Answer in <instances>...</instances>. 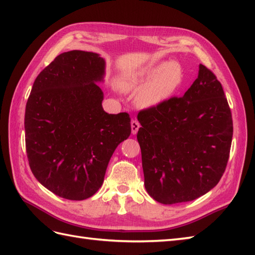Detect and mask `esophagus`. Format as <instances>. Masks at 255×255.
Here are the masks:
<instances>
[{
    "label": "esophagus",
    "instance_id": "esophagus-1",
    "mask_svg": "<svg viewBox=\"0 0 255 255\" xmlns=\"http://www.w3.org/2000/svg\"><path fill=\"white\" fill-rule=\"evenodd\" d=\"M140 128V124L138 121H132L131 122V132L132 134H136Z\"/></svg>",
    "mask_w": 255,
    "mask_h": 255
}]
</instances>
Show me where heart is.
<instances>
[{
	"label": "heart",
	"mask_w": 255,
	"mask_h": 255,
	"mask_svg": "<svg viewBox=\"0 0 255 255\" xmlns=\"http://www.w3.org/2000/svg\"><path fill=\"white\" fill-rule=\"evenodd\" d=\"M182 71L176 62L165 61L140 69L122 83L127 92L139 91L137 102L143 107H152L169 99L181 83Z\"/></svg>",
	"instance_id": "obj_1"
}]
</instances>
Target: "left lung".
I'll return each instance as SVG.
<instances>
[{"instance_id":"obj_1","label":"left lung","mask_w":255,"mask_h":255,"mask_svg":"<svg viewBox=\"0 0 255 255\" xmlns=\"http://www.w3.org/2000/svg\"><path fill=\"white\" fill-rule=\"evenodd\" d=\"M144 187L164 205L191 202L220 181L232 141L231 111L216 75L199 64L182 97L139 112Z\"/></svg>"}]
</instances>
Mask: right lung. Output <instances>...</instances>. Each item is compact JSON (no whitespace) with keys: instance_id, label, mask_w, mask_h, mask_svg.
I'll use <instances>...</instances> for the list:
<instances>
[{"instance_id":"obj_1","label":"right lung","mask_w":255,"mask_h":255,"mask_svg":"<svg viewBox=\"0 0 255 255\" xmlns=\"http://www.w3.org/2000/svg\"><path fill=\"white\" fill-rule=\"evenodd\" d=\"M105 60L72 50L38 74L25 111L26 152L41 185L70 200L99 191L117 145L131 132L127 113L103 110Z\"/></svg>"}]
</instances>
